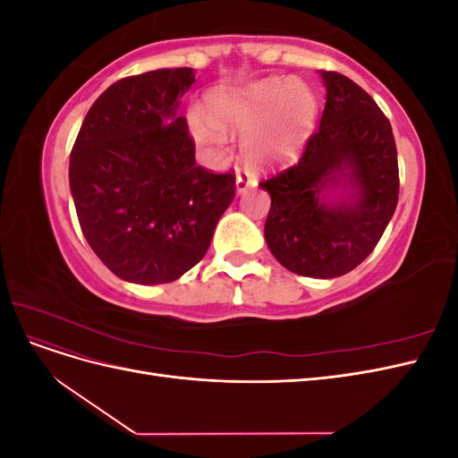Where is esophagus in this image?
I'll return each instance as SVG.
<instances>
[{"instance_id": "1", "label": "esophagus", "mask_w": 458, "mask_h": 458, "mask_svg": "<svg viewBox=\"0 0 458 458\" xmlns=\"http://www.w3.org/2000/svg\"><path fill=\"white\" fill-rule=\"evenodd\" d=\"M256 185V179L250 172L246 170H237V192H244L246 189H250Z\"/></svg>"}]
</instances>
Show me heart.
<instances>
[{
  "instance_id": "heart-1",
  "label": "heart",
  "mask_w": 458,
  "mask_h": 458,
  "mask_svg": "<svg viewBox=\"0 0 458 458\" xmlns=\"http://www.w3.org/2000/svg\"><path fill=\"white\" fill-rule=\"evenodd\" d=\"M210 120L189 118V128L199 145L210 152L225 147L229 130H248L244 152L254 162L288 157L298 147L315 113L308 86L294 80H269L246 89L217 91L208 101Z\"/></svg>"
}]
</instances>
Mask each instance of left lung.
<instances>
[{
  "label": "left lung",
  "mask_w": 458,
  "mask_h": 458,
  "mask_svg": "<svg viewBox=\"0 0 458 458\" xmlns=\"http://www.w3.org/2000/svg\"><path fill=\"white\" fill-rule=\"evenodd\" d=\"M327 103L301 157L259 183L271 197L266 241L283 267L313 279L350 273L378 244L399 199L390 120L353 80L321 71ZM350 182V203L330 207L320 191Z\"/></svg>",
  "instance_id": "left-lung-1"
}]
</instances>
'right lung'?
<instances>
[{
  "mask_svg": "<svg viewBox=\"0 0 458 458\" xmlns=\"http://www.w3.org/2000/svg\"><path fill=\"white\" fill-rule=\"evenodd\" d=\"M195 71L158 68L99 95L71 152V191L81 233L123 281L164 284L204 258L233 202L234 174L195 162V140L177 116Z\"/></svg>",
  "mask_w": 458,
  "mask_h": 458,
  "instance_id": "obj_1",
  "label": "right lung"
}]
</instances>
